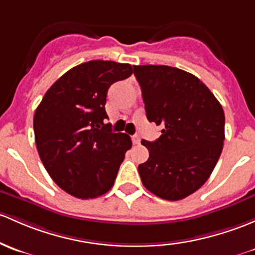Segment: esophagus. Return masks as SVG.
Returning a JSON list of instances; mask_svg holds the SVG:
<instances>
[{
    "mask_svg": "<svg viewBox=\"0 0 255 255\" xmlns=\"http://www.w3.org/2000/svg\"><path fill=\"white\" fill-rule=\"evenodd\" d=\"M132 141H133V144H134V145H136V144L140 143V138H139L138 135H133L132 136Z\"/></svg>",
    "mask_w": 255,
    "mask_h": 255,
    "instance_id": "34e87169",
    "label": "esophagus"
}]
</instances>
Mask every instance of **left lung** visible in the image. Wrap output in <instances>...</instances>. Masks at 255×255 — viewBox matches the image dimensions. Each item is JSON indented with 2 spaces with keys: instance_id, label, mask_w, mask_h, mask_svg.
I'll return each instance as SVG.
<instances>
[{
  "instance_id": "1",
  "label": "left lung",
  "mask_w": 255,
  "mask_h": 255,
  "mask_svg": "<svg viewBox=\"0 0 255 255\" xmlns=\"http://www.w3.org/2000/svg\"><path fill=\"white\" fill-rule=\"evenodd\" d=\"M146 119L161 126L155 141L141 140L148 161L138 166L144 187L166 200L188 197L208 181L221 155L225 114L193 74L170 66H133Z\"/></svg>"
}]
</instances>
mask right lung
<instances>
[{"mask_svg": "<svg viewBox=\"0 0 255 255\" xmlns=\"http://www.w3.org/2000/svg\"><path fill=\"white\" fill-rule=\"evenodd\" d=\"M132 73L128 63H82L56 80L37 106V152L53 182L68 194L93 199L114 186L132 140L105 123L106 95L111 84Z\"/></svg>", "mask_w": 255, "mask_h": 255, "instance_id": "1", "label": "right lung"}]
</instances>
